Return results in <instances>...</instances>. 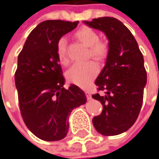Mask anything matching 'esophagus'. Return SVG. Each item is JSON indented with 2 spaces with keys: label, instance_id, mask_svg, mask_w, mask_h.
I'll list each match as a JSON object with an SVG mask.
<instances>
[{
  "label": "esophagus",
  "instance_id": "esophagus-1",
  "mask_svg": "<svg viewBox=\"0 0 159 159\" xmlns=\"http://www.w3.org/2000/svg\"><path fill=\"white\" fill-rule=\"evenodd\" d=\"M85 95L87 97V100H91L92 99V95H91V93L89 92H85Z\"/></svg>",
  "mask_w": 159,
  "mask_h": 159
}]
</instances>
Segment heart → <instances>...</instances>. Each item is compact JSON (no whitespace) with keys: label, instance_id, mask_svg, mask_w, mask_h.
<instances>
[{"label":"heart","instance_id":"1","mask_svg":"<svg viewBox=\"0 0 159 159\" xmlns=\"http://www.w3.org/2000/svg\"><path fill=\"white\" fill-rule=\"evenodd\" d=\"M76 39L89 48L90 56L95 60H102L108 54L107 44L99 40L98 33L89 27H82L75 32ZM57 58L62 65L68 64V57L66 50V40L60 39L57 46ZM98 66L93 62L76 63L67 71L66 77L69 82L78 85L80 87H86L94 79L98 74Z\"/></svg>","mask_w":159,"mask_h":159}]
</instances>
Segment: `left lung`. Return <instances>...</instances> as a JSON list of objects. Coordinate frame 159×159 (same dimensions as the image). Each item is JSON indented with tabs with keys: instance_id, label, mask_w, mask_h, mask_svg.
Segmentation results:
<instances>
[{
	"instance_id": "8db88e82",
	"label": "left lung",
	"mask_w": 159,
	"mask_h": 159,
	"mask_svg": "<svg viewBox=\"0 0 159 159\" xmlns=\"http://www.w3.org/2000/svg\"><path fill=\"white\" fill-rule=\"evenodd\" d=\"M84 22L102 31L109 40L105 66L95 80L98 91L104 94L93 95L103 108L93 124L102 135H119L135 123L142 106L147 84L143 55L129 30L115 18Z\"/></svg>"
}]
</instances>
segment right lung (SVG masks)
I'll return each instance as SVG.
<instances>
[{
    "label": "right lung",
    "mask_w": 159,
    "mask_h": 159,
    "mask_svg": "<svg viewBox=\"0 0 159 159\" xmlns=\"http://www.w3.org/2000/svg\"><path fill=\"white\" fill-rule=\"evenodd\" d=\"M78 22L55 20L39 23L18 57L15 85L20 113L28 129L46 141L64 139L71 111L86 102L84 92L75 84L64 88L65 78L57 54L58 40Z\"/></svg>",
    "instance_id": "add662e5"
}]
</instances>
